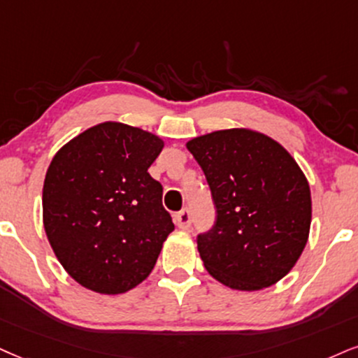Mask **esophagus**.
I'll list each match as a JSON object with an SVG mask.
<instances>
[{"mask_svg":"<svg viewBox=\"0 0 358 358\" xmlns=\"http://www.w3.org/2000/svg\"><path fill=\"white\" fill-rule=\"evenodd\" d=\"M174 222L179 229H187L191 226V213H189V209H182L178 214H174Z\"/></svg>","mask_w":358,"mask_h":358,"instance_id":"obj_1","label":"esophagus"}]
</instances>
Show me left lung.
Instances as JSON below:
<instances>
[{
  "label": "left lung",
  "mask_w": 358,
  "mask_h": 358,
  "mask_svg": "<svg viewBox=\"0 0 358 358\" xmlns=\"http://www.w3.org/2000/svg\"><path fill=\"white\" fill-rule=\"evenodd\" d=\"M204 171L215 224L197 236L207 272L234 290H260L292 271L307 244L312 199L285 148L262 132L234 127L186 144Z\"/></svg>",
  "instance_id": "1"
}]
</instances>
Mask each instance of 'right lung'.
Listing matches in <instances>:
<instances>
[{"label":"right lung","mask_w":358,"mask_h":358,"mask_svg":"<svg viewBox=\"0 0 358 358\" xmlns=\"http://www.w3.org/2000/svg\"><path fill=\"white\" fill-rule=\"evenodd\" d=\"M164 148L152 132L108 121L66 143L43 186V224L64 271L98 294H124L156 266L174 224L148 169Z\"/></svg>","instance_id":"right-lung-1"}]
</instances>
